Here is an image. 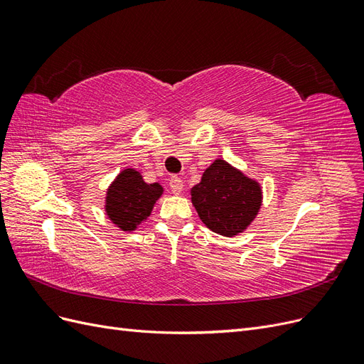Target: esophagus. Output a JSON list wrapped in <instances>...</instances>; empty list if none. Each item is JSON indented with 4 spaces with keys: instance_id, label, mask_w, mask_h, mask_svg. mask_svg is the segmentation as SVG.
I'll list each match as a JSON object with an SVG mask.
<instances>
[{
    "instance_id": "1",
    "label": "esophagus",
    "mask_w": 364,
    "mask_h": 364,
    "mask_svg": "<svg viewBox=\"0 0 364 364\" xmlns=\"http://www.w3.org/2000/svg\"><path fill=\"white\" fill-rule=\"evenodd\" d=\"M170 190H171L173 194L179 196V194L182 193V190H183V182H182V179H181V178H171V179H170Z\"/></svg>"
}]
</instances>
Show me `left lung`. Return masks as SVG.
Returning a JSON list of instances; mask_svg holds the SVG:
<instances>
[{
  "label": "left lung",
  "instance_id": "8db88e82",
  "mask_svg": "<svg viewBox=\"0 0 364 364\" xmlns=\"http://www.w3.org/2000/svg\"><path fill=\"white\" fill-rule=\"evenodd\" d=\"M191 202L206 228L223 237H235L258 215L262 190L255 179L218 158L191 188Z\"/></svg>",
  "mask_w": 364,
  "mask_h": 364
}]
</instances>
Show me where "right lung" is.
<instances>
[{
    "instance_id": "add662e5",
    "label": "right lung",
    "mask_w": 364,
    "mask_h": 364,
    "mask_svg": "<svg viewBox=\"0 0 364 364\" xmlns=\"http://www.w3.org/2000/svg\"><path fill=\"white\" fill-rule=\"evenodd\" d=\"M162 193L158 182L147 183L135 168H124L106 191V215L118 229L130 232L146 222Z\"/></svg>"
}]
</instances>
